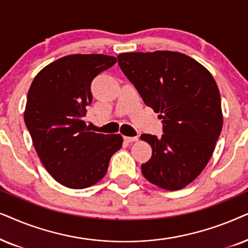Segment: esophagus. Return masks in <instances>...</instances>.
Returning a JSON list of instances; mask_svg holds the SVG:
<instances>
[{
	"label": "esophagus",
	"instance_id": "obj_1",
	"mask_svg": "<svg viewBox=\"0 0 248 248\" xmlns=\"http://www.w3.org/2000/svg\"><path fill=\"white\" fill-rule=\"evenodd\" d=\"M124 140L127 141V143H133V141H137L138 140V137L135 136V137H124Z\"/></svg>",
	"mask_w": 248,
	"mask_h": 248
}]
</instances>
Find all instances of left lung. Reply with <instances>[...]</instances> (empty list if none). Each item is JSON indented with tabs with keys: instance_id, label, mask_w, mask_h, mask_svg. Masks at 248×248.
Masks as SVG:
<instances>
[{
	"instance_id": "left-lung-1",
	"label": "left lung",
	"mask_w": 248,
	"mask_h": 248,
	"mask_svg": "<svg viewBox=\"0 0 248 248\" xmlns=\"http://www.w3.org/2000/svg\"><path fill=\"white\" fill-rule=\"evenodd\" d=\"M118 63L163 124L161 137L140 136L153 151L141 172L163 189H181L206 167L222 130L216 80L202 64L178 52L122 53Z\"/></svg>"
}]
</instances>
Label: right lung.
<instances>
[{"instance_id":"obj_1","label":"right lung","mask_w":248,"mask_h":248,"mask_svg":"<svg viewBox=\"0 0 248 248\" xmlns=\"http://www.w3.org/2000/svg\"><path fill=\"white\" fill-rule=\"evenodd\" d=\"M115 62L103 54L68 55L46 65L29 88L26 127L45 169L68 188L100 181L122 146L120 135L93 133L84 121L93 100L92 81Z\"/></svg>"}]
</instances>
